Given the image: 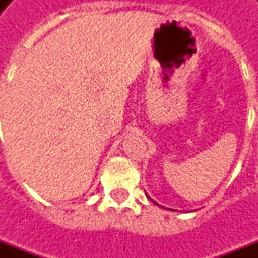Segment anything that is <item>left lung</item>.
<instances>
[{"instance_id":"left-lung-1","label":"left lung","mask_w":258,"mask_h":258,"mask_svg":"<svg viewBox=\"0 0 258 258\" xmlns=\"http://www.w3.org/2000/svg\"><path fill=\"white\" fill-rule=\"evenodd\" d=\"M153 203H155V205H157V203H156V202H153Z\"/></svg>"}]
</instances>
